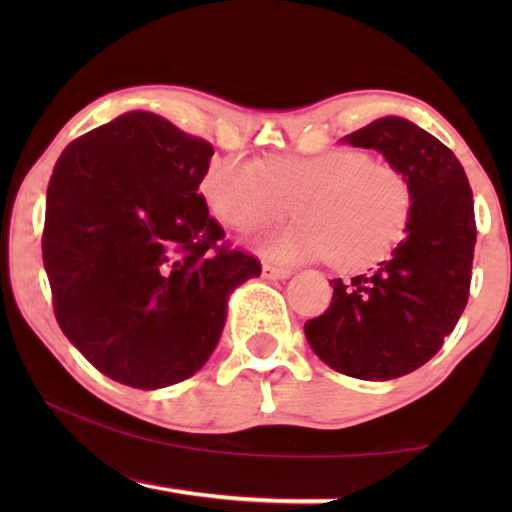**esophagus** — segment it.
<instances>
[{
    "mask_svg": "<svg viewBox=\"0 0 512 512\" xmlns=\"http://www.w3.org/2000/svg\"><path fill=\"white\" fill-rule=\"evenodd\" d=\"M263 277H265V279H272V282H284V279L291 277V270L277 268V265L265 263V265H263Z\"/></svg>",
    "mask_w": 512,
    "mask_h": 512,
    "instance_id": "obj_1",
    "label": "esophagus"
}]
</instances>
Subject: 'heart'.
I'll list each match as a JSON object with an SVG mask.
<instances>
[{
  "instance_id": "obj_1",
  "label": "heart",
  "mask_w": 512,
  "mask_h": 512,
  "mask_svg": "<svg viewBox=\"0 0 512 512\" xmlns=\"http://www.w3.org/2000/svg\"><path fill=\"white\" fill-rule=\"evenodd\" d=\"M202 195L221 223L254 230L291 214L300 221L256 237V249L277 263L331 258L340 270L373 265L401 240L410 219V186L394 165L361 151L261 160L216 158L202 177Z\"/></svg>"
}]
</instances>
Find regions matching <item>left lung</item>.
<instances>
[{
    "mask_svg": "<svg viewBox=\"0 0 512 512\" xmlns=\"http://www.w3.org/2000/svg\"><path fill=\"white\" fill-rule=\"evenodd\" d=\"M380 151L410 186L405 237L387 261L333 279L328 310L305 324L326 366L384 382L424 366L464 312L475 251L473 193L457 156L408 118L384 116L342 137Z\"/></svg>",
    "mask_w": 512,
    "mask_h": 512,
    "instance_id": "1",
    "label": "left lung"
}]
</instances>
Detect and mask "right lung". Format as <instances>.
Returning <instances> with one entry per match:
<instances>
[{"label": "right lung", "instance_id": "obj_1", "mask_svg": "<svg viewBox=\"0 0 512 512\" xmlns=\"http://www.w3.org/2000/svg\"><path fill=\"white\" fill-rule=\"evenodd\" d=\"M212 144L151 111L74 139L46 191L44 268L67 340L111 380L163 389L205 366L254 256L221 247L198 193Z\"/></svg>", "mask_w": 512, "mask_h": 512}]
</instances>
